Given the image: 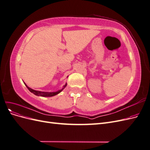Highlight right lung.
<instances>
[{"label": "right lung", "instance_id": "right-lung-1", "mask_svg": "<svg viewBox=\"0 0 150 150\" xmlns=\"http://www.w3.org/2000/svg\"><path fill=\"white\" fill-rule=\"evenodd\" d=\"M25 85L26 86V87L28 88V89L32 93L34 94L35 95H36V96H42V97H51V96H55V95L59 94V93H61L62 91L63 90V89H64L67 84H66L64 86V88H63L62 89L58 91H56V92H42V91H35V90H34L33 89H31L30 88H29L28 86H27L25 84Z\"/></svg>", "mask_w": 150, "mask_h": 150}]
</instances>
